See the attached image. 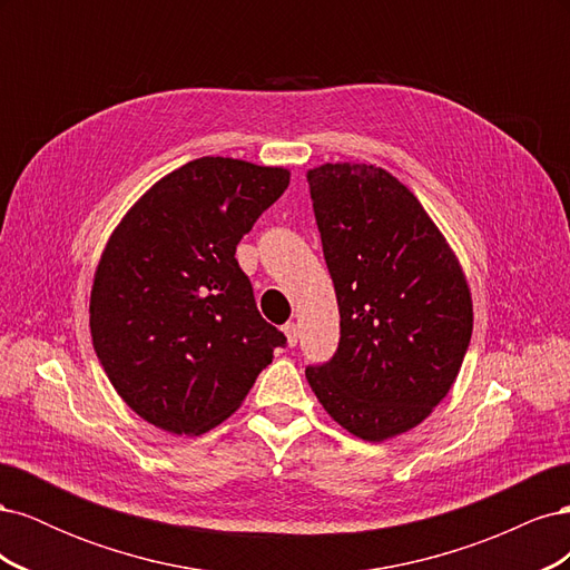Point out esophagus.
Segmentation results:
<instances>
[{"label":"esophagus","instance_id":"esophagus-1","mask_svg":"<svg viewBox=\"0 0 570 570\" xmlns=\"http://www.w3.org/2000/svg\"><path fill=\"white\" fill-rule=\"evenodd\" d=\"M283 333H285V337H287L289 347H295L297 340H299V327H297V323H285V325H283Z\"/></svg>","mask_w":570,"mask_h":570}]
</instances>
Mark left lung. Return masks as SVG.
Wrapping results in <instances>:
<instances>
[{
  "label": "left lung",
  "instance_id": "obj_1",
  "mask_svg": "<svg viewBox=\"0 0 570 570\" xmlns=\"http://www.w3.org/2000/svg\"><path fill=\"white\" fill-rule=\"evenodd\" d=\"M340 308V344L306 381L366 442L423 423L452 390L473 333L463 268L411 189L373 164L306 174Z\"/></svg>",
  "mask_w": 570,
  "mask_h": 570
}]
</instances>
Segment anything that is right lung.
Returning <instances> with one entry per match:
<instances>
[{
	"label": "right lung",
	"mask_w": 570,
	"mask_h": 570,
	"mask_svg": "<svg viewBox=\"0 0 570 570\" xmlns=\"http://www.w3.org/2000/svg\"><path fill=\"white\" fill-rule=\"evenodd\" d=\"M287 185L283 166L202 157L154 183L111 233L90 333L114 390L147 423L174 435L216 428L285 344L235 249Z\"/></svg>",
	"instance_id": "1"
}]
</instances>
